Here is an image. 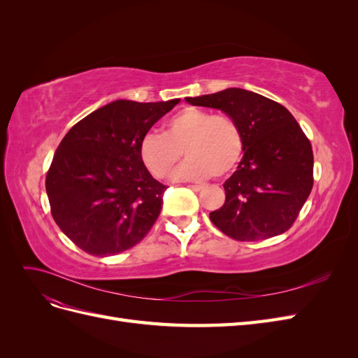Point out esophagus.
<instances>
[{"instance_id":"34e87169","label":"esophagus","mask_w":358,"mask_h":358,"mask_svg":"<svg viewBox=\"0 0 358 358\" xmlns=\"http://www.w3.org/2000/svg\"><path fill=\"white\" fill-rule=\"evenodd\" d=\"M189 188H191L192 191H196V192H199V191H203V189H204V187H203V185H189Z\"/></svg>"}]
</instances>
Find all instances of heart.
Listing matches in <instances>:
<instances>
[{"mask_svg": "<svg viewBox=\"0 0 358 358\" xmlns=\"http://www.w3.org/2000/svg\"><path fill=\"white\" fill-rule=\"evenodd\" d=\"M182 152L188 159L173 173V180L225 178L241 162L242 129L229 115L185 107L166 122L164 134L148 133L140 142V158L158 179L170 175Z\"/></svg>", "mask_w": 358, "mask_h": 358, "instance_id": "b5f03b06", "label": "heart"}]
</instances>
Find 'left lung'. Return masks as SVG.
Returning a JSON list of instances; mask_svg holds the SVG:
<instances>
[{
  "mask_svg": "<svg viewBox=\"0 0 358 358\" xmlns=\"http://www.w3.org/2000/svg\"><path fill=\"white\" fill-rule=\"evenodd\" d=\"M185 100L231 116L243 134L242 161L225 180V203L210 212V221L241 242L285 233L313 185L312 146L294 116L282 104L241 88Z\"/></svg>",
  "mask_w": 358,
  "mask_h": 358,
  "instance_id": "8db88e82",
  "label": "left lung"
}]
</instances>
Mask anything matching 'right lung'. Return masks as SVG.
<instances>
[{"label":"right lung","mask_w":358,"mask_h":358,"mask_svg":"<svg viewBox=\"0 0 358 358\" xmlns=\"http://www.w3.org/2000/svg\"><path fill=\"white\" fill-rule=\"evenodd\" d=\"M180 100H116L62 138L46 176L53 220L82 251L121 254L152 229L166 188L145 167L140 142Z\"/></svg>","instance_id":"add662e5"}]
</instances>
